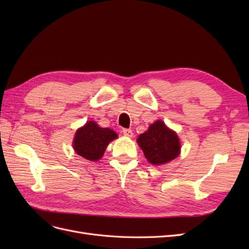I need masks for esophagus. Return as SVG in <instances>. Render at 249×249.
Here are the masks:
<instances>
[{
	"label": "esophagus",
	"instance_id": "obj_1",
	"mask_svg": "<svg viewBox=\"0 0 249 249\" xmlns=\"http://www.w3.org/2000/svg\"><path fill=\"white\" fill-rule=\"evenodd\" d=\"M123 133L126 137H133V131L131 129H124Z\"/></svg>",
	"mask_w": 249,
	"mask_h": 249
}]
</instances>
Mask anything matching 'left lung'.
<instances>
[{
    "label": "left lung",
    "instance_id": "left-lung-1",
    "mask_svg": "<svg viewBox=\"0 0 249 249\" xmlns=\"http://www.w3.org/2000/svg\"><path fill=\"white\" fill-rule=\"evenodd\" d=\"M147 161L154 165L166 164L179 155L180 143L178 135L166 126L162 120L148 126V130L137 139Z\"/></svg>",
    "mask_w": 249,
    "mask_h": 249
}]
</instances>
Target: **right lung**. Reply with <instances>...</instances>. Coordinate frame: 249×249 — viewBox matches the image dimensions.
<instances>
[{"label": "right lung", "instance_id": "1", "mask_svg": "<svg viewBox=\"0 0 249 249\" xmlns=\"http://www.w3.org/2000/svg\"><path fill=\"white\" fill-rule=\"evenodd\" d=\"M117 138V134L107 127L99 126L95 122H87L74 134L73 149L89 161H97L103 157L109 143Z\"/></svg>", "mask_w": 249, "mask_h": 249}]
</instances>
